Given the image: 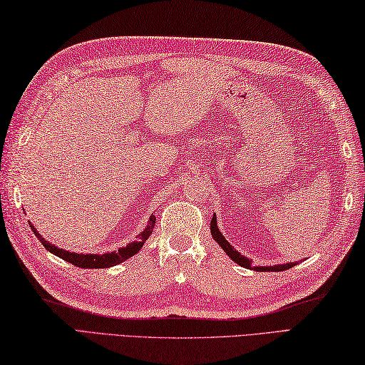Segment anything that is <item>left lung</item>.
<instances>
[{
    "mask_svg": "<svg viewBox=\"0 0 365 365\" xmlns=\"http://www.w3.org/2000/svg\"><path fill=\"white\" fill-rule=\"evenodd\" d=\"M210 232H212V237L215 238V242L222 247V251L226 252L232 260L238 263V265L243 267V268L255 269V271H285V269H289V268L297 265V262H293V263H282V265H274V267H252V263H251L252 260L245 257L242 252H238L237 250H234V246L229 245L227 240L224 238V235L221 234L220 229H218V224H216V215H213V218L210 221Z\"/></svg>",
    "mask_w": 365,
    "mask_h": 365,
    "instance_id": "obj_1",
    "label": "left lung"
}]
</instances>
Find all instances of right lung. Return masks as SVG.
Segmentation results:
<instances>
[{"mask_svg":"<svg viewBox=\"0 0 365 365\" xmlns=\"http://www.w3.org/2000/svg\"><path fill=\"white\" fill-rule=\"evenodd\" d=\"M153 226H155V216L152 215L150 220H149V224H147V227L136 237V242L127 245L125 247H119V250L114 251V252L78 254V252H68V251H64V250H59V247L48 243L45 238H42L41 234H38L33 224L29 222L31 230L34 232V235L38 238V242H41L45 246L46 251H50L51 254L58 255V257L64 259L66 262L72 263V265L80 267V268H110V267H114V265H119V263H122V262H125L127 259L131 257V255H135L136 252L141 251V247L145 243V240L152 235Z\"/></svg>","mask_w":365,"mask_h":365,"instance_id":"right-lung-1","label":"right lung"}]
</instances>
